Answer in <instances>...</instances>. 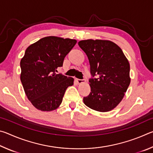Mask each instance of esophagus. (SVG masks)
I'll list each match as a JSON object with an SVG mask.
<instances>
[{"label": "esophagus", "instance_id": "1", "mask_svg": "<svg viewBox=\"0 0 153 153\" xmlns=\"http://www.w3.org/2000/svg\"><path fill=\"white\" fill-rule=\"evenodd\" d=\"M76 81L77 82V84H82V83H84L86 82V80L85 79H76Z\"/></svg>", "mask_w": 153, "mask_h": 153}]
</instances>
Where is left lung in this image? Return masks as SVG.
I'll use <instances>...</instances> for the list:
<instances>
[{
  "label": "left lung",
  "mask_w": 153,
  "mask_h": 153,
  "mask_svg": "<svg viewBox=\"0 0 153 153\" xmlns=\"http://www.w3.org/2000/svg\"><path fill=\"white\" fill-rule=\"evenodd\" d=\"M78 45L89 60L90 93L84 97L87 107L100 112L113 109L130 84L129 63L123 51L109 40H81Z\"/></svg>",
  "instance_id": "1"
}]
</instances>
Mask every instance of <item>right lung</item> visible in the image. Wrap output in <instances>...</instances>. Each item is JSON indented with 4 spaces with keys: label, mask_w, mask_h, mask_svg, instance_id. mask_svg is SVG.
I'll use <instances>...</instances> for the list:
<instances>
[{
    "label": "right lung",
    "mask_w": 153,
    "mask_h": 153,
    "mask_svg": "<svg viewBox=\"0 0 153 153\" xmlns=\"http://www.w3.org/2000/svg\"><path fill=\"white\" fill-rule=\"evenodd\" d=\"M76 40L48 36L28 46L20 62L21 82L28 100L42 111L57 108L74 78L56 74Z\"/></svg>",
    "instance_id": "obj_1"
}]
</instances>
